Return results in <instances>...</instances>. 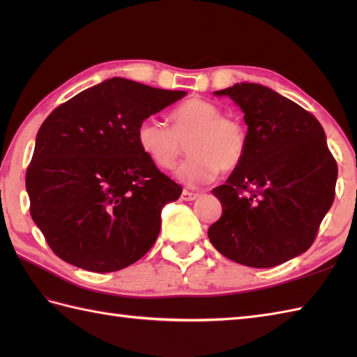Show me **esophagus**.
I'll return each instance as SVG.
<instances>
[{
  "mask_svg": "<svg viewBox=\"0 0 357 357\" xmlns=\"http://www.w3.org/2000/svg\"><path fill=\"white\" fill-rule=\"evenodd\" d=\"M198 196H199L198 193L183 190V193H181V199H183V201H195L196 198H198Z\"/></svg>",
  "mask_w": 357,
  "mask_h": 357,
  "instance_id": "1",
  "label": "esophagus"
}]
</instances>
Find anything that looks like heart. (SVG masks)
<instances>
[{"mask_svg": "<svg viewBox=\"0 0 357 357\" xmlns=\"http://www.w3.org/2000/svg\"><path fill=\"white\" fill-rule=\"evenodd\" d=\"M172 127L156 118L144 119L136 132L141 150L162 170L173 169L188 146L190 158L178 176L188 185L213 181L221 170L231 173L244 161L248 130L241 119L222 115L216 104L192 98L170 113Z\"/></svg>", "mask_w": 357, "mask_h": 357, "instance_id": "obj_1", "label": "heart"}]
</instances>
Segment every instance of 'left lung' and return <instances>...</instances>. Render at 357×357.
Returning <instances> with one entry per match:
<instances>
[{"mask_svg":"<svg viewBox=\"0 0 357 357\" xmlns=\"http://www.w3.org/2000/svg\"><path fill=\"white\" fill-rule=\"evenodd\" d=\"M215 93L244 112L248 149L227 183L211 190L222 215L208 239L234 262L275 267L314 242L335 201L336 159L319 121L275 90L241 82Z\"/></svg>","mask_w":357,"mask_h":357,"instance_id":"left-lung-1","label":"left lung"}]
</instances>
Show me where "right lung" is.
<instances>
[{"mask_svg": "<svg viewBox=\"0 0 357 357\" xmlns=\"http://www.w3.org/2000/svg\"><path fill=\"white\" fill-rule=\"evenodd\" d=\"M185 96L112 78L58 105L36 135L26 173L30 216L75 267L118 271L146 255L161 210L183 188L144 155V119Z\"/></svg>", "mask_w": 357, "mask_h": 357, "instance_id": "add662e5", "label": "right lung"}]
</instances>
